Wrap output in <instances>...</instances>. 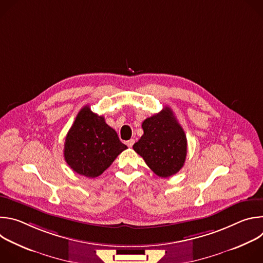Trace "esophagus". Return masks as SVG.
Instances as JSON below:
<instances>
[{
  "instance_id": "1",
  "label": "esophagus",
  "mask_w": 263,
  "mask_h": 263,
  "mask_svg": "<svg viewBox=\"0 0 263 263\" xmlns=\"http://www.w3.org/2000/svg\"><path fill=\"white\" fill-rule=\"evenodd\" d=\"M126 144H127L129 147H131V146L134 144V139H130V140L126 141Z\"/></svg>"
}]
</instances>
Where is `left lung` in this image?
Instances as JSON below:
<instances>
[{"label": "left lung", "mask_w": 263, "mask_h": 263, "mask_svg": "<svg viewBox=\"0 0 263 263\" xmlns=\"http://www.w3.org/2000/svg\"><path fill=\"white\" fill-rule=\"evenodd\" d=\"M143 135L133 144L146 165L157 176L167 178L184 165L187 139L184 130L170 107L142 122Z\"/></svg>", "instance_id": "1"}]
</instances>
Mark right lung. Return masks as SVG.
I'll use <instances>...</instances> for the list:
<instances>
[{
  "mask_svg": "<svg viewBox=\"0 0 263 263\" xmlns=\"http://www.w3.org/2000/svg\"><path fill=\"white\" fill-rule=\"evenodd\" d=\"M127 148L104 117L84 106L65 137L63 155L69 167L79 175L96 178L103 174Z\"/></svg>",
  "mask_w": 263,
  "mask_h": 263,
  "instance_id": "obj_1",
  "label": "right lung"
}]
</instances>
